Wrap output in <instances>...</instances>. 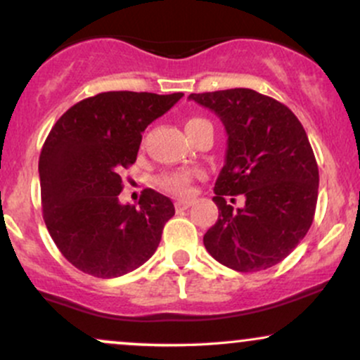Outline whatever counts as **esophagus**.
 I'll use <instances>...</instances> for the list:
<instances>
[{"label": "esophagus", "mask_w": 360, "mask_h": 360, "mask_svg": "<svg viewBox=\"0 0 360 360\" xmlns=\"http://www.w3.org/2000/svg\"><path fill=\"white\" fill-rule=\"evenodd\" d=\"M193 203H194L193 200H177L176 201V208L177 210H188Z\"/></svg>", "instance_id": "1"}]
</instances>
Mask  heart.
I'll use <instances>...</instances> for the list:
<instances>
[{"label":"heart","mask_w":360,"mask_h":360,"mask_svg":"<svg viewBox=\"0 0 360 360\" xmlns=\"http://www.w3.org/2000/svg\"><path fill=\"white\" fill-rule=\"evenodd\" d=\"M205 123H210L206 118H200V117H194V118H189L188 122H186V131L188 130H193V128L200 127V125H205ZM193 177H194V172L191 171H176V172H171V174H166L160 179V184H162V188H166L167 191L171 193H176V194H186L189 193V189H191V183H193Z\"/></svg>","instance_id":"heart-1"}]
</instances>
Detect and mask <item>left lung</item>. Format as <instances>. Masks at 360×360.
Masks as SVG:
<instances>
[{
    "label": "left lung",
    "mask_w": 360,
    "mask_h": 360,
    "mask_svg": "<svg viewBox=\"0 0 360 360\" xmlns=\"http://www.w3.org/2000/svg\"><path fill=\"white\" fill-rule=\"evenodd\" d=\"M189 100L212 110L229 137L214 183L218 220L203 237L206 250L238 272L276 266L315 217L320 177L307 131L288 106L254 89L193 93ZM237 193L246 205L235 210L224 200Z\"/></svg>",
    "instance_id": "1"
}]
</instances>
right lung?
Segmentation results:
<instances>
[{"mask_svg": "<svg viewBox=\"0 0 360 360\" xmlns=\"http://www.w3.org/2000/svg\"><path fill=\"white\" fill-rule=\"evenodd\" d=\"M183 93L108 91L71 106L52 127L39 159L44 220L74 267L111 279L147 262L174 217L164 194L146 189L122 205V169L137 160L143 130Z\"/></svg>", "mask_w": 360, "mask_h": 360, "instance_id": "right-lung-1", "label": "right lung"}]
</instances>
